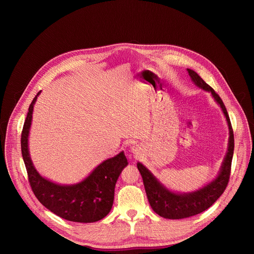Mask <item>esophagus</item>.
<instances>
[{"label": "esophagus", "instance_id": "esophagus-1", "mask_svg": "<svg viewBox=\"0 0 254 254\" xmlns=\"http://www.w3.org/2000/svg\"><path fill=\"white\" fill-rule=\"evenodd\" d=\"M130 152H131L135 157H137V156H139L140 153H141V148L138 146V144H134V146L130 147Z\"/></svg>", "mask_w": 254, "mask_h": 254}]
</instances>
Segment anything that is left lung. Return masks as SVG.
Wrapping results in <instances>:
<instances>
[{
    "instance_id": "obj_1",
    "label": "left lung",
    "mask_w": 254,
    "mask_h": 254,
    "mask_svg": "<svg viewBox=\"0 0 254 254\" xmlns=\"http://www.w3.org/2000/svg\"><path fill=\"white\" fill-rule=\"evenodd\" d=\"M187 70L193 83L204 91L210 92L216 103L221 107L229 130L228 147L218 175L202 188L189 193H178L168 189L148 168H146V166L137 162L136 167L141 175L149 203L152 209L158 215L164 217L166 219L188 218V217L205 211L212 204H214V202H216V200L223 194L227 187L234 151L233 130L222 99L194 70L189 68Z\"/></svg>"
}]
</instances>
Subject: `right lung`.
I'll return each mask as SVG.
<instances>
[{
  "mask_svg": "<svg viewBox=\"0 0 254 254\" xmlns=\"http://www.w3.org/2000/svg\"><path fill=\"white\" fill-rule=\"evenodd\" d=\"M40 93L29 106L21 135L22 156L32 191L43 206L63 219L80 223L99 221L113 207L117 181L128 164L126 155L123 151L103 161L76 184H57L41 176L33 165L28 144L34 104Z\"/></svg>",
  "mask_w": 254,
  "mask_h": 254,
  "instance_id": "add662e5",
  "label": "right lung"
}]
</instances>
